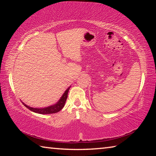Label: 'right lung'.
I'll list each match as a JSON object with an SVG mask.
<instances>
[{
  "instance_id": "add662e5",
  "label": "right lung",
  "mask_w": 156,
  "mask_h": 156,
  "mask_svg": "<svg viewBox=\"0 0 156 156\" xmlns=\"http://www.w3.org/2000/svg\"><path fill=\"white\" fill-rule=\"evenodd\" d=\"M71 87H68L67 89V90L65 91V93L62 94V97L60 98V99L57 102V103L55 105H51V106H49L47 107H44V108H33L31 107L27 106V105H25V103L23 104L25 105V106L27 108V109H30V111L33 112H35L37 113H40V114H49V113H55L60 112L63 107L65 106L66 100L67 98V95H68V92L69 90Z\"/></svg>"
}]
</instances>
